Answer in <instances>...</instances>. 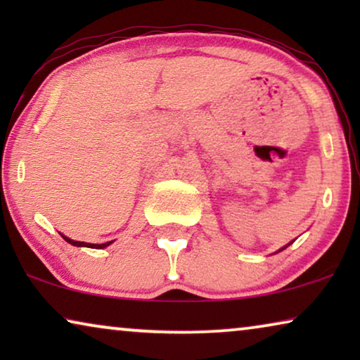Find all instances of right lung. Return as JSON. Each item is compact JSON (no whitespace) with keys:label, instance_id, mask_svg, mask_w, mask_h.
Listing matches in <instances>:
<instances>
[{"label":"right lung","instance_id":"add662e5","mask_svg":"<svg viewBox=\"0 0 360 360\" xmlns=\"http://www.w3.org/2000/svg\"><path fill=\"white\" fill-rule=\"evenodd\" d=\"M63 239H65L68 244L77 245V248H96V249H105L106 245H110V244H111V243H105V244H88V243H80V240H72V239H68V238H65V236H63Z\"/></svg>","mask_w":360,"mask_h":360}]
</instances>
